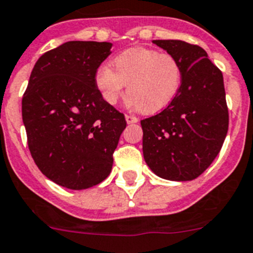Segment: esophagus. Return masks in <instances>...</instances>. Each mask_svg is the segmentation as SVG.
<instances>
[{
    "label": "esophagus",
    "instance_id": "esophagus-1",
    "mask_svg": "<svg viewBox=\"0 0 253 253\" xmlns=\"http://www.w3.org/2000/svg\"><path fill=\"white\" fill-rule=\"evenodd\" d=\"M126 121L127 124H136V122H138V118L136 116L126 115Z\"/></svg>",
    "mask_w": 253,
    "mask_h": 253
}]
</instances>
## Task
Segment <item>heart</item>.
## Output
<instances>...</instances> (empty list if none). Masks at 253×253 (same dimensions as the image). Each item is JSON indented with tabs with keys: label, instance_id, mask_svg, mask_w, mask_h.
I'll list each match as a JSON object with an SVG mask.
<instances>
[{
	"label": "heart",
	"instance_id": "obj_1",
	"mask_svg": "<svg viewBox=\"0 0 253 253\" xmlns=\"http://www.w3.org/2000/svg\"><path fill=\"white\" fill-rule=\"evenodd\" d=\"M97 69L95 87L102 99L116 104L127 85V104L143 113H155L169 106L183 85V67L171 54L147 47H132Z\"/></svg>",
	"mask_w": 253,
	"mask_h": 253
}]
</instances>
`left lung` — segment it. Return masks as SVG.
I'll return each mask as SVG.
<instances>
[{
  "label": "left lung",
  "instance_id": "1",
  "mask_svg": "<svg viewBox=\"0 0 253 253\" xmlns=\"http://www.w3.org/2000/svg\"><path fill=\"white\" fill-rule=\"evenodd\" d=\"M183 67L176 98L141 121L143 158L158 176L175 181L203 174L219 154L228 131L222 72L206 50L181 40H154Z\"/></svg>",
  "mask_w": 253,
  "mask_h": 253
}]
</instances>
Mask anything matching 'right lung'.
<instances>
[{"instance_id":"add662e5","label":"right lung","mask_w":253,"mask_h":253,"mask_svg":"<svg viewBox=\"0 0 253 253\" xmlns=\"http://www.w3.org/2000/svg\"><path fill=\"white\" fill-rule=\"evenodd\" d=\"M111 42H68L42 54L22 97L27 145L40 171L73 190L102 183L126 128L124 113L102 99L94 76Z\"/></svg>"}]
</instances>
